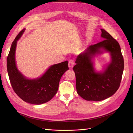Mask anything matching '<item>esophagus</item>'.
<instances>
[{"label":"esophagus","mask_w":133,"mask_h":133,"mask_svg":"<svg viewBox=\"0 0 133 133\" xmlns=\"http://www.w3.org/2000/svg\"><path fill=\"white\" fill-rule=\"evenodd\" d=\"M74 60H70L69 61V62H68V66H69V68L70 69H72L73 66H74Z\"/></svg>","instance_id":"34e87169"}]
</instances>
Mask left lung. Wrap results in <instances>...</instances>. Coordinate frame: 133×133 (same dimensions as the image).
<instances>
[{
	"mask_svg": "<svg viewBox=\"0 0 133 133\" xmlns=\"http://www.w3.org/2000/svg\"><path fill=\"white\" fill-rule=\"evenodd\" d=\"M104 40L89 46L76 58L73 67L78 94L87 101H99L112 96L120 85L124 61L118 42L104 30L101 29ZM103 49L110 53L112 61L103 72L94 71L92 58Z\"/></svg>",
	"mask_w": 133,
	"mask_h": 133,
	"instance_id": "left-lung-1",
	"label": "left lung"
}]
</instances>
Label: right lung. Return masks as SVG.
<instances>
[{
	"label": "right lung",
	"mask_w": 133,
	"mask_h": 133,
	"mask_svg": "<svg viewBox=\"0 0 133 133\" xmlns=\"http://www.w3.org/2000/svg\"><path fill=\"white\" fill-rule=\"evenodd\" d=\"M25 29L21 31L13 41L7 58V69L11 86L15 92L23 101L40 104L51 100L57 93L62 75L69 69L68 61L53 65L40 78L28 79L17 68L15 52L17 41Z\"/></svg>",
	"instance_id": "obj_1"
}]
</instances>
